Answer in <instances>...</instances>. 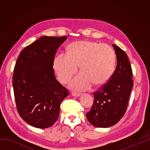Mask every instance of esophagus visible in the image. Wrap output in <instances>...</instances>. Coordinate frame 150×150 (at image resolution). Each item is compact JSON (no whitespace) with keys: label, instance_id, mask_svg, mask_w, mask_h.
<instances>
[{"label":"esophagus","instance_id":"1","mask_svg":"<svg viewBox=\"0 0 150 150\" xmlns=\"http://www.w3.org/2000/svg\"><path fill=\"white\" fill-rule=\"evenodd\" d=\"M72 95H73V96H76V97H78V96H79L81 95V93L73 92V93H72Z\"/></svg>","mask_w":150,"mask_h":150}]
</instances>
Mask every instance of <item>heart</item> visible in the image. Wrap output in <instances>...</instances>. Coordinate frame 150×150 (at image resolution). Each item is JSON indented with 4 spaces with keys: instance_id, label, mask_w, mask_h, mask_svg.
Returning <instances> with one entry per match:
<instances>
[{
    "instance_id": "b5f03b06",
    "label": "heart",
    "mask_w": 150,
    "mask_h": 150,
    "mask_svg": "<svg viewBox=\"0 0 150 150\" xmlns=\"http://www.w3.org/2000/svg\"><path fill=\"white\" fill-rule=\"evenodd\" d=\"M116 55L110 45L95 41L71 43L67 47V55L55 57L54 68L61 83L65 84L77 71L81 73L73 79L71 88L85 91L93 84L100 87L106 84L115 69Z\"/></svg>"
}]
</instances>
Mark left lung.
I'll use <instances>...</instances> for the list:
<instances>
[{
  "instance_id": "left-lung-1",
  "label": "left lung",
  "mask_w": 150,
  "mask_h": 150,
  "mask_svg": "<svg viewBox=\"0 0 150 150\" xmlns=\"http://www.w3.org/2000/svg\"><path fill=\"white\" fill-rule=\"evenodd\" d=\"M112 46L117 59L116 69L108 82L93 93V105L86 114L88 122L98 128L114 126L122 118L134 85L128 56L117 45Z\"/></svg>"
}]
</instances>
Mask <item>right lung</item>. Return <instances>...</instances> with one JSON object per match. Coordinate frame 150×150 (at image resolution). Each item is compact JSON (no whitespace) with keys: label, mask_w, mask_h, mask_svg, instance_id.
Segmentation results:
<instances>
[{"label":"right lung","mask_w":150,"mask_h":150,"mask_svg":"<svg viewBox=\"0 0 150 150\" xmlns=\"http://www.w3.org/2000/svg\"><path fill=\"white\" fill-rule=\"evenodd\" d=\"M67 36H42L20 52L14 69L13 88L20 116L30 125L46 128L56 122L69 95L53 69L55 54Z\"/></svg>","instance_id":"obj_1"}]
</instances>
